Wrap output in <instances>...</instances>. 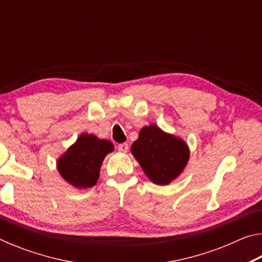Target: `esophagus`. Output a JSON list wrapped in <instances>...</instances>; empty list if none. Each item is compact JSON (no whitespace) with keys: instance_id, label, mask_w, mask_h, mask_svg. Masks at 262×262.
Instances as JSON below:
<instances>
[{"instance_id":"34e87169","label":"esophagus","mask_w":262,"mask_h":262,"mask_svg":"<svg viewBox=\"0 0 262 262\" xmlns=\"http://www.w3.org/2000/svg\"><path fill=\"white\" fill-rule=\"evenodd\" d=\"M118 150L120 152H127L128 151V144L127 143H120L118 145Z\"/></svg>"}]
</instances>
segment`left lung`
Here are the masks:
<instances>
[{"label": "left lung", "instance_id": "obj_1", "mask_svg": "<svg viewBox=\"0 0 262 262\" xmlns=\"http://www.w3.org/2000/svg\"><path fill=\"white\" fill-rule=\"evenodd\" d=\"M132 154L152 183L167 185L177 178L188 162L184 141L168 135L155 125L142 128L132 145Z\"/></svg>", "mask_w": 262, "mask_h": 262}]
</instances>
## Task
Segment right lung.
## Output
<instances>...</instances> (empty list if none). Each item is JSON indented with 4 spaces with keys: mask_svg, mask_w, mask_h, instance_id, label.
Returning <instances> with one entry per match:
<instances>
[{
    "mask_svg": "<svg viewBox=\"0 0 262 262\" xmlns=\"http://www.w3.org/2000/svg\"><path fill=\"white\" fill-rule=\"evenodd\" d=\"M111 151H113V144L110 141L83 134L60 158L57 168L60 174L75 187H92L98 180L101 163Z\"/></svg>",
    "mask_w": 262,
    "mask_h": 262,
    "instance_id": "1",
    "label": "right lung"
}]
</instances>
